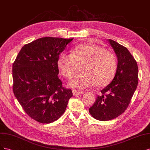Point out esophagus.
<instances>
[{
	"label": "esophagus",
	"mask_w": 150,
	"mask_h": 150,
	"mask_svg": "<svg viewBox=\"0 0 150 150\" xmlns=\"http://www.w3.org/2000/svg\"><path fill=\"white\" fill-rule=\"evenodd\" d=\"M73 94L74 95H82V94H83V91H81V90H73Z\"/></svg>",
	"instance_id": "1"
}]
</instances>
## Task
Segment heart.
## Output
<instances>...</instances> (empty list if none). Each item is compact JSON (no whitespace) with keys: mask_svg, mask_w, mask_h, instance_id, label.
<instances>
[{"mask_svg":"<svg viewBox=\"0 0 150 150\" xmlns=\"http://www.w3.org/2000/svg\"><path fill=\"white\" fill-rule=\"evenodd\" d=\"M83 62L81 70L69 83L72 88L85 89L95 83L105 86L114 79L117 70V60L113 53L94 43L76 45L71 54L62 52L58 57L57 69L62 75L70 79L75 74L76 63Z\"/></svg>","mask_w":150,"mask_h":150,"instance_id":"obj_1","label":"heart"}]
</instances>
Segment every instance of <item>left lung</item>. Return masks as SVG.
<instances>
[{
    "mask_svg": "<svg viewBox=\"0 0 150 150\" xmlns=\"http://www.w3.org/2000/svg\"><path fill=\"white\" fill-rule=\"evenodd\" d=\"M118 59L113 80L101 91L93 105L89 108L92 117L100 121L113 120L127 108L138 82L137 61L126 47L108 39Z\"/></svg>",
    "mask_w": 150,
    "mask_h": 150,
    "instance_id": "obj_1",
    "label": "left lung"
}]
</instances>
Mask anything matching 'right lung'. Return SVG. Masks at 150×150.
<instances>
[{"label":"right lung","mask_w":150,"mask_h":150,"mask_svg":"<svg viewBox=\"0 0 150 150\" xmlns=\"http://www.w3.org/2000/svg\"><path fill=\"white\" fill-rule=\"evenodd\" d=\"M74 38L43 37L24 45L12 65L13 91L25 112L42 123L59 119L73 96L62 86L57 62Z\"/></svg>","instance_id":"obj_1"}]
</instances>
